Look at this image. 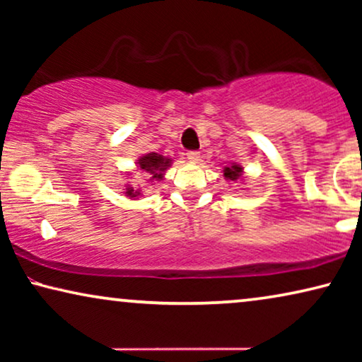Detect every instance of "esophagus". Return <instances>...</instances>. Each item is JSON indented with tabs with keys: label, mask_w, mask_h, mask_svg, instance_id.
<instances>
[{
	"label": "esophagus",
	"mask_w": 362,
	"mask_h": 362,
	"mask_svg": "<svg viewBox=\"0 0 362 362\" xmlns=\"http://www.w3.org/2000/svg\"><path fill=\"white\" fill-rule=\"evenodd\" d=\"M186 158L189 160L191 163H197L201 160V153L199 151H187L186 153Z\"/></svg>",
	"instance_id": "34e87169"
}]
</instances>
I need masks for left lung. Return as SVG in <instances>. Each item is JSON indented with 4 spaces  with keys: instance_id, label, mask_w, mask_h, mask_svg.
I'll return each instance as SVG.
<instances>
[{
    "instance_id": "1",
    "label": "left lung",
    "mask_w": 362,
    "mask_h": 362,
    "mask_svg": "<svg viewBox=\"0 0 362 362\" xmlns=\"http://www.w3.org/2000/svg\"><path fill=\"white\" fill-rule=\"evenodd\" d=\"M240 175H242V166L240 165H232V166H226L224 168V176L227 177V180H232V181H235L237 177H240Z\"/></svg>"
}]
</instances>
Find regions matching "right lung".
Instances as JSON below:
<instances>
[{
	"label": "right lung",
	"mask_w": 362,
	"mask_h": 362,
	"mask_svg": "<svg viewBox=\"0 0 362 362\" xmlns=\"http://www.w3.org/2000/svg\"><path fill=\"white\" fill-rule=\"evenodd\" d=\"M171 160H168L163 155H158V153H148V155L141 156L140 160H138V166H140V170L150 173L151 175V180H161L163 177V173L166 171V168L170 166ZM127 194L130 197H135L140 194V192L133 189V187H127Z\"/></svg>",
	"instance_id": "obj_1"
}]
</instances>
